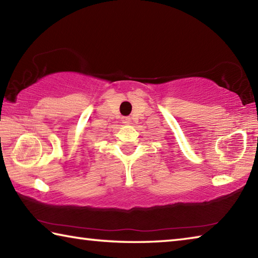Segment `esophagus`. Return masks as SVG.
Returning a JSON list of instances; mask_svg holds the SVG:
<instances>
[{"label":"esophagus","instance_id":"esophagus-1","mask_svg":"<svg viewBox=\"0 0 258 258\" xmlns=\"http://www.w3.org/2000/svg\"><path fill=\"white\" fill-rule=\"evenodd\" d=\"M123 121H124L125 124H128L130 121H131V118H128V117H124V118H123Z\"/></svg>","mask_w":258,"mask_h":258}]
</instances>
